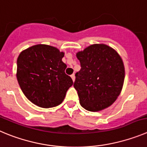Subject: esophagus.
Listing matches in <instances>:
<instances>
[{
	"label": "esophagus",
	"instance_id": "34e87169",
	"mask_svg": "<svg viewBox=\"0 0 147 147\" xmlns=\"http://www.w3.org/2000/svg\"><path fill=\"white\" fill-rule=\"evenodd\" d=\"M71 78H72V80H73V82L75 81V74H72V75H71Z\"/></svg>",
	"mask_w": 147,
	"mask_h": 147
}]
</instances>
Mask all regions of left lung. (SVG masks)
Listing matches in <instances>:
<instances>
[{
  "mask_svg": "<svg viewBox=\"0 0 147 147\" xmlns=\"http://www.w3.org/2000/svg\"><path fill=\"white\" fill-rule=\"evenodd\" d=\"M81 69L75 74L74 88L80 104L90 112L112 105L120 95L125 68L120 55L109 46L94 44L77 53Z\"/></svg>",
  "mask_w": 147,
  "mask_h": 147,
  "instance_id": "8db88e82",
  "label": "left lung"
}]
</instances>
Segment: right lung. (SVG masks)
I'll return each mask as SVG.
<instances>
[{
    "instance_id": "add662e5",
    "label": "right lung",
    "mask_w": 147,
    "mask_h": 147,
    "mask_svg": "<svg viewBox=\"0 0 147 147\" xmlns=\"http://www.w3.org/2000/svg\"><path fill=\"white\" fill-rule=\"evenodd\" d=\"M64 53L47 45H35L23 51L17 59V78L22 92L34 105L42 108L59 105L72 86L65 73Z\"/></svg>"
}]
</instances>
